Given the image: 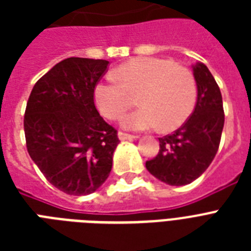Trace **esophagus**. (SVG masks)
<instances>
[{"label":"esophagus","mask_w":251,"mask_h":251,"mask_svg":"<svg viewBox=\"0 0 251 251\" xmlns=\"http://www.w3.org/2000/svg\"><path fill=\"white\" fill-rule=\"evenodd\" d=\"M118 138H120L121 141H131V139H135V135L124 133V131H118Z\"/></svg>","instance_id":"esophagus-1"}]
</instances>
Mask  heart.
I'll return each mask as SVG.
<instances>
[{
  "instance_id": "1",
  "label": "heart",
  "mask_w": 251,
  "mask_h": 251,
  "mask_svg": "<svg viewBox=\"0 0 251 251\" xmlns=\"http://www.w3.org/2000/svg\"><path fill=\"white\" fill-rule=\"evenodd\" d=\"M137 95L141 105L122 118V126L131 130L173 131L190 117L197 102V82L189 69L156 57H138L120 65L113 75L105 76L94 88L99 112L117 120Z\"/></svg>"
}]
</instances>
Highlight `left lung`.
Masks as SVG:
<instances>
[{
	"label": "left lung",
	"mask_w": 251,
	"mask_h": 251,
	"mask_svg": "<svg viewBox=\"0 0 251 251\" xmlns=\"http://www.w3.org/2000/svg\"><path fill=\"white\" fill-rule=\"evenodd\" d=\"M198 98L194 112L173 134L159 138L160 150L156 157L146 161L152 176L172 186L193 182L218 152L223 127L224 109L220 88L202 62L193 66Z\"/></svg>",
	"instance_id": "8db88e82"
}]
</instances>
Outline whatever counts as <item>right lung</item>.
Segmentation results:
<instances>
[{
    "label": "right lung",
    "mask_w": 251,
    "mask_h": 251,
    "mask_svg": "<svg viewBox=\"0 0 251 251\" xmlns=\"http://www.w3.org/2000/svg\"><path fill=\"white\" fill-rule=\"evenodd\" d=\"M108 64L80 57L61 61L35 83L27 101V151L45 178L66 194L94 193L112 171L117 130L94 101Z\"/></svg>",
    "instance_id": "add662e5"
}]
</instances>
